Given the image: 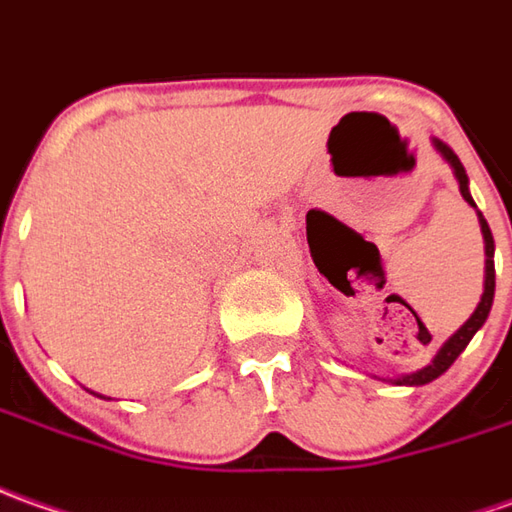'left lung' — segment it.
Returning <instances> with one entry per match:
<instances>
[{
    "mask_svg": "<svg viewBox=\"0 0 512 512\" xmlns=\"http://www.w3.org/2000/svg\"><path fill=\"white\" fill-rule=\"evenodd\" d=\"M437 145V151L446 156L448 162H451V168H454V176H457V182H460V193L462 198L471 204V207H476L474 198H471V193H468V176H465V168H462V162L457 159V154L448 148L446 142H434ZM479 224H482V235H485V294H482V302L476 305V311L471 314V319L462 325L451 339H448L440 350H437V356L431 358L429 367H423V370H417V373L412 375H403V378H398V384H409V387H423V384H429V381H434V378H440V375L446 373L448 367L457 361V356H460L462 350L468 347V342L474 339V333L482 325H485V319H488L490 314V305H493V291H496V269H493V235H490V227L488 221L479 215Z\"/></svg>",
    "mask_w": 512,
    "mask_h": 512,
    "instance_id": "left-lung-1",
    "label": "left lung"
}]
</instances>
